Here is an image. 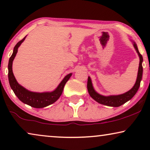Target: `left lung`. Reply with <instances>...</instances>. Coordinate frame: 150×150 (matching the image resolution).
<instances>
[{
    "label": "left lung",
    "instance_id": "obj_1",
    "mask_svg": "<svg viewBox=\"0 0 150 150\" xmlns=\"http://www.w3.org/2000/svg\"><path fill=\"white\" fill-rule=\"evenodd\" d=\"M133 46H134L135 50H136L137 52L138 53V55L140 59V61H139V70H138V74H137V78L136 83H135L134 85L131 89L130 91H127L126 93L121 94V95H117V96H102L97 93L93 89V85H92L91 80L90 77H88V81H87V89L88 92H89V95L91 97L93 98L94 100L98 102V103L104 104L106 106H113V107H118L128 100L132 99L133 96H134L136 93L138 91L139 86H140L141 81L142 79V75H143V57L142 55L140 54L139 52L138 48H137V44L135 42H133Z\"/></svg>",
    "mask_w": 150,
    "mask_h": 150
}]
</instances>
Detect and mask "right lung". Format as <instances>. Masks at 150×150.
<instances>
[{"instance_id": "add662e5", "label": "right lung", "mask_w": 150, "mask_h": 150, "mask_svg": "<svg viewBox=\"0 0 150 150\" xmlns=\"http://www.w3.org/2000/svg\"><path fill=\"white\" fill-rule=\"evenodd\" d=\"M25 38L26 37H24L22 40H20V42L17 43V44L13 48V54L9 58V64H8V70H9L8 78H9V85L12 90L13 91L14 93L16 94V96L23 103L28 104V105L34 108H44L53 104L59 99L61 94H62L65 83L69 79L72 74L70 73L65 76L63 81L61 82L58 87H57V89L51 92H43V93L32 92L26 89L20 84H18L13 75V70H12V64H13V59L18 52V48H19L22 43L24 42Z\"/></svg>"}]
</instances>
